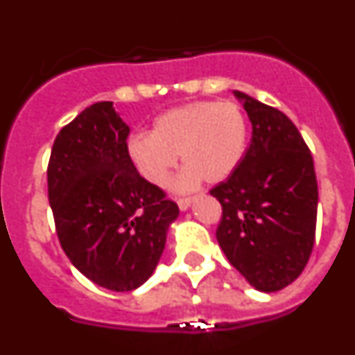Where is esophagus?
I'll use <instances>...</instances> for the list:
<instances>
[{
  "instance_id": "obj_1",
  "label": "esophagus",
  "mask_w": 355,
  "mask_h": 355,
  "mask_svg": "<svg viewBox=\"0 0 355 355\" xmlns=\"http://www.w3.org/2000/svg\"><path fill=\"white\" fill-rule=\"evenodd\" d=\"M190 205H192V199H190V197H180V199H178V206H180L181 211H187V209L190 208Z\"/></svg>"
}]
</instances>
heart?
Here are the masks:
<instances>
[{
    "label": "heart",
    "instance_id": "obj_1",
    "mask_svg": "<svg viewBox=\"0 0 355 355\" xmlns=\"http://www.w3.org/2000/svg\"><path fill=\"white\" fill-rule=\"evenodd\" d=\"M247 144V121L231 101H199L159 115L147 135L128 142V158L147 183L163 187L178 156L187 167L175 181L190 188L205 180L220 183L236 171Z\"/></svg>",
    "mask_w": 355,
    "mask_h": 355
}]
</instances>
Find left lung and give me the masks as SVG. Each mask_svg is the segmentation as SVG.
<instances>
[{"mask_svg": "<svg viewBox=\"0 0 355 355\" xmlns=\"http://www.w3.org/2000/svg\"><path fill=\"white\" fill-rule=\"evenodd\" d=\"M252 124L245 156L211 188L222 206L216 240L256 290L272 293L302 274L315 243L318 184L313 156L277 108L234 90Z\"/></svg>", "mask_w": 355, "mask_h": 355, "instance_id": "left-lung-1", "label": "left lung"}]
</instances>
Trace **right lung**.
Here are the masks:
<instances>
[{"mask_svg": "<svg viewBox=\"0 0 355 355\" xmlns=\"http://www.w3.org/2000/svg\"><path fill=\"white\" fill-rule=\"evenodd\" d=\"M130 126L114 103L85 108L56 135L48 197L71 263L97 286L131 291L153 275L180 215L128 158Z\"/></svg>", "mask_w": 355, "mask_h": 355, "instance_id": "right-lung-1", "label": "right lung"}]
</instances>
